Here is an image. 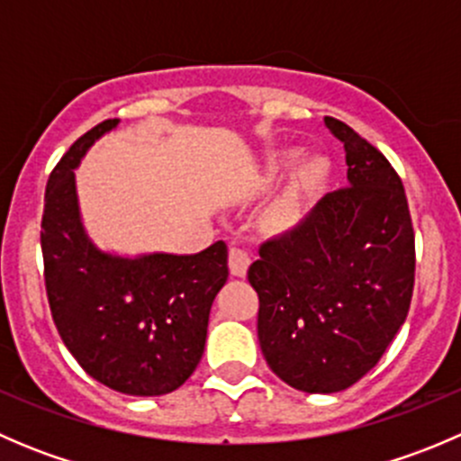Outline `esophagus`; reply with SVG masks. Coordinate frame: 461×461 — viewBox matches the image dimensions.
Returning <instances> with one entry per match:
<instances>
[{"mask_svg": "<svg viewBox=\"0 0 461 461\" xmlns=\"http://www.w3.org/2000/svg\"><path fill=\"white\" fill-rule=\"evenodd\" d=\"M249 267V254L240 248H230V272L234 276H245Z\"/></svg>", "mask_w": 461, "mask_h": 461, "instance_id": "esophagus-1", "label": "esophagus"}]
</instances>
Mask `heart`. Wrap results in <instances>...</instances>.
I'll list each match as a JSON object with an SVG mask.
<instances>
[{
  "mask_svg": "<svg viewBox=\"0 0 461 461\" xmlns=\"http://www.w3.org/2000/svg\"><path fill=\"white\" fill-rule=\"evenodd\" d=\"M325 178V162L323 160H310L303 167L296 169V174L292 176L290 185H287L285 194H283L281 203H278V216L287 225H294L303 218L308 201L312 198V194L317 192V187L323 183Z\"/></svg>",
  "mask_w": 461,
  "mask_h": 461,
  "instance_id": "obj_1",
  "label": "heart"
}]
</instances>
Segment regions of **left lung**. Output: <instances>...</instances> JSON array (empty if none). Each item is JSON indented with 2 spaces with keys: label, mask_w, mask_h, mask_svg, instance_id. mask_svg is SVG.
Wrapping results in <instances>:
<instances>
[{
  "label": "left lung",
  "mask_w": 461,
  "mask_h": 461,
  "mask_svg": "<svg viewBox=\"0 0 461 461\" xmlns=\"http://www.w3.org/2000/svg\"><path fill=\"white\" fill-rule=\"evenodd\" d=\"M325 127L343 142L350 185L265 240L248 269L265 361L310 394L350 388L379 364L415 287V231L402 178L346 122L325 118Z\"/></svg>",
  "instance_id": "left-lung-1"
}]
</instances>
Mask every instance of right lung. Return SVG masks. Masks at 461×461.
Masks as SVG:
<instances>
[{
  "label": "right lung",
  "mask_w": 461,
  "mask_h": 461,
  "mask_svg": "<svg viewBox=\"0 0 461 461\" xmlns=\"http://www.w3.org/2000/svg\"><path fill=\"white\" fill-rule=\"evenodd\" d=\"M104 120L71 144L50 171L41 216L44 283L55 328L86 375L133 397L174 393L196 370L209 310L227 281V245L201 254H102L80 222L73 169Z\"/></svg>",
  "instance_id": "add662e5"
}]
</instances>
